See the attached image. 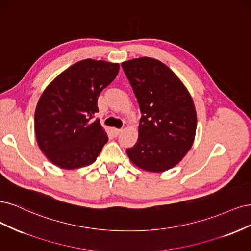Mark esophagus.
I'll return each instance as SVG.
<instances>
[{
    "mask_svg": "<svg viewBox=\"0 0 251 251\" xmlns=\"http://www.w3.org/2000/svg\"><path fill=\"white\" fill-rule=\"evenodd\" d=\"M121 132H122V129H118V128L112 129V133H114L115 136H118Z\"/></svg>",
    "mask_w": 251,
    "mask_h": 251,
    "instance_id": "obj_1",
    "label": "esophagus"
}]
</instances>
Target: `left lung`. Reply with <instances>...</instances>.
Listing matches in <instances>:
<instances>
[{
    "instance_id": "1",
    "label": "left lung",
    "mask_w": 251,
    "mask_h": 251,
    "mask_svg": "<svg viewBox=\"0 0 251 251\" xmlns=\"http://www.w3.org/2000/svg\"><path fill=\"white\" fill-rule=\"evenodd\" d=\"M140 105L139 137L126 150L131 163L159 173L175 167L192 148L197 115L187 87L165 63L150 57L122 62Z\"/></svg>"
}]
</instances>
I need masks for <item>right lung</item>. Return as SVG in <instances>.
<instances>
[{"mask_svg":"<svg viewBox=\"0 0 251 251\" xmlns=\"http://www.w3.org/2000/svg\"><path fill=\"white\" fill-rule=\"evenodd\" d=\"M119 63L84 59L73 64L46 87L36 105L35 136L52 164L74 170L93 164L108 136L98 112L100 93L114 81Z\"/></svg>","mask_w":251,"mask_h":251,"instance_id":"right-lung-1","label":"right lung"}]
</instances>
